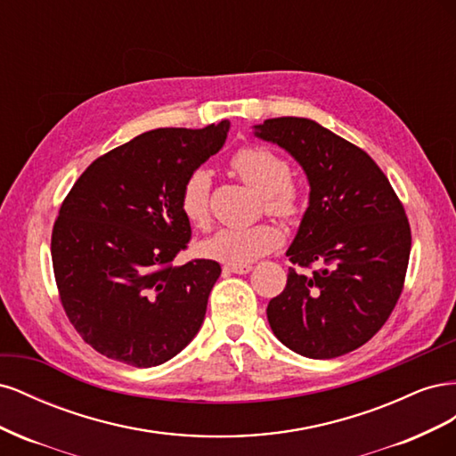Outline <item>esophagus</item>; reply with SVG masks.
<instances>
[{
  "instance_id": "esophagus-1",
  "label": "esophagus",
  "mask_w": 456,
  "mask_h": 456,
  "mask_svg": "<svg viewBox=\"0 0 456 456\" xmlns=\"http://www.w3.org/2000/svg\"><path fill=\"white\" fill-rule=\"evenodd\" d=\"M253 270L251 265H226L224 266V272H230V273H249Z\"/></svg>"
}]
</instances>
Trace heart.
I'll return each mask as SVG.
<instances>
[{
	"instance_id": "obj_1",
	"label": "heart",
	"mask_w": 456,
	"mask_h": 456,
	"mask_svg": "<svg viewBox=\"0 0 456 456\" xmlns=\"http://www.w3.org/2000/svg\"><path fill=\"white\" fill-rule=\"evenodd\" d=\"M230 167L245 184L262 194L266 211L293 220L300 211L298 190L289 183V163L262 146H241L230 158ZM181 209L191 224L207 228L211 223V175L207 169L191 171L181 188ZM283 236L278 226L260 223L245 228H223L201 243V253L226 265L249 262L278 249Z\"/></svg>"
}]
</instances>
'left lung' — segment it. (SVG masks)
<instances>
[{
	"label": "left lung",
	"mask_w": 456,
	"mask_h": 456,
	"mask_svg": "<svg viewBox=\"0 0 456 456\" xmlns=\"http://www.w3.org/2000/svg\"><path fill=\"white\" fill-rule=\"evenodd\" d=\"M255 134L287 150L305 169L310 205L293 245L295 266L268 305L287 348L330 360L363 346L403 291L411 228L402 201L367 151L306 118H273Z\"/></svg>",
	"instance_id": "8db88e82"
}]
</instances>
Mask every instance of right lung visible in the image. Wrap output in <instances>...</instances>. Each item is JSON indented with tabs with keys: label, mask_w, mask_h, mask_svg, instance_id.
I'll list each match as a JSON object with an SVG mask.
<instances>
[{
	"label": "right lung",
	"mask_w": 456,
	"mask_h": 456,
	"mask_svg": "<svg viewBox=\"0 0 456 456\" xmlns=\"http://www.w3.org/2000/svg\"><path fill=\"white\" fill-rule=\"evenodd\" d=\"M228 129L224 119L142 133L96 158L64 198L51 236L54 281L79 337L110 360L156 367L198 335L220 265H173L191 238L181 188Z\"/></svg>",
	"instance_id": "right-lung-1"
}]
</instances>
